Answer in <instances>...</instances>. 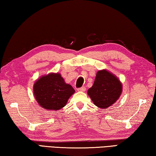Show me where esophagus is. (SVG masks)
Returning a JSON list of instances; mask_svg holds the SVG:
<instances>
[{"label": "esophagus", "instance_id": "1", "mask_svg": "<svg viewBox=\"0 0 156 156\" xmlns=\"http://www.w3.org/2000/svg\"><path fill=\"white\" fill-rule=\"evenodd\" d=\"M85 90H86V88L84 87H80L78 89V91H84Z\"/></svg>", "mask_w": 156, "mask_h": 156}]
</instances>
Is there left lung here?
Returning a JSON list of instances; mask_svg holds the SVG:
<instances>
[{
	"label": "left lung",
	"mask_w": 156,
	"mask_h": 156,
	"mask_svg": "<svg viewBox=\"0 0 156 156\" xmlns=\"http://www.w3.org/2000/svg\"><path fill=\"white\" fill-rule=\"evenodd\" d=\"M122 84L114 75L107 70L98 72L94 83L87 94L96 106L99 108L110 107L122 93Z\"/></svg>",
	"instance_id": "left-lung-1"
}]
</instances>
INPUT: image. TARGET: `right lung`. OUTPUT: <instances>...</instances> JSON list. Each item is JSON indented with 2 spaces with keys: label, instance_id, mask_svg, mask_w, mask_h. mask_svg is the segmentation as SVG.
Listing matches in <instances>:
<instances>
[{
  "label": "right lung",
  "instance_id": "right-lung-1",
  "mask_svg": "<svg viewBox=\"0 0 156 156\" xmlns=\"http://www.w3.org/2000/svg\"><path fill=\"white\" fill-rule=\"evenodd\" d=\"M75 90L66 84L60 73H49L42 76L34 85L37 102L44 109L58 110L64 107Z\"/></svg>",
  "mask_w": 156,
  "mask_h": 156
}]
</instances>
